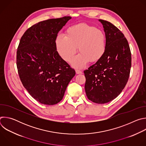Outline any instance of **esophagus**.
I'll list each match as a JSON object with an SVG mask.
<instances>
[{
  "label": "esophagus",
  "instance_id": "1",
  "mask_svg": "<svg viewBox=\"0 0 146 146\" xmlns=\"http://www.w3.org/2000/svg\"><path fill=\"white\" fill-rule=\"evenodd\" d=\"M76 74H81L82 73V72L81 71V70H76Z\"/></svg>",
  "mask_w": 146,
  "mask_h": 146
}]
</instances>
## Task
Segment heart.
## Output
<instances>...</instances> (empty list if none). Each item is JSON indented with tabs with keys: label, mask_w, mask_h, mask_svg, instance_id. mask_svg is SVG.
Segmentation results:
<instances>
[{
	"label": "heart",
	"mask_w": 146,
	"mask_h": 146,
	"mask_svg": "<svg viewBox=\"0 0 146 146\" xmlns=\"http://www.w3.org/2000/svg\"><path fill=\"white\" fill-rule=\"evenodd\" d=\"M66 36L58 35L55 40L59 56L70 62L78 51L80 53L72 60L76 68H82L88 62L95 63L100 60L106 50L105 34L96 27L87 24H80L69 27Z\"/></svg>",
	"instance_id": "heart-1"
}]
</instances>
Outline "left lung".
I'll return each mask as SVG.
<instances>
[{"label": "left lung", "instance_id": "obj_1", "mask_svg": "<svg viewBox=\"0 0 146 146\" xmlns=\"http://www.w3.org/2000/svg\"><path fill=\"white\" fill-rule=\"evenodd\" d=\"M106 37V50L99 61L84 71L85 91L93 102L103 104L117 97L125 87L131 68V52L127 38L115 26L99 19Z\"/></svg>", "mask_w": 146, "mask_h": 146}]
</instances>
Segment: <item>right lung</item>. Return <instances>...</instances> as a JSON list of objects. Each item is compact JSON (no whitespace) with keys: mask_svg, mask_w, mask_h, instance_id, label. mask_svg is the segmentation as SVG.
<instances>
[{"mask_svg":"<svg viewBox=\"0 0 146 146\" xmlns=\"http://www.w3.org/2000/svg\"><path fill=\"white\" fill-rule=\"evenodd\" d=\"M71 17L39 22L21 38L17 51V67L24 87L44 105H54L63 98L76 74L74 69L58 54L55 44L58 33Z\"/></svg>","mask_w":146,"mask_h":146,"instance_id":"1","label":"right lung"}]
</instances>
